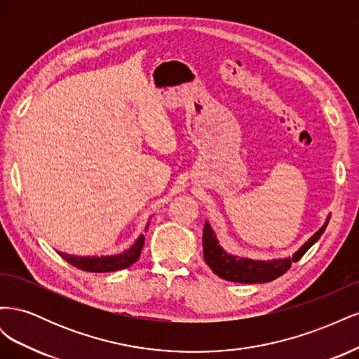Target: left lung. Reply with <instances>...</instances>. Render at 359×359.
Here are the masks:
<instances>
[{
    "mask_svg": "<svg viewBox=\"0 0 359 359\" xmlns=\"http://www.w3.org/2000/svg\"><path fill=\"white\" fill-rule=\"evenodd\" d=\"M331 214H328L327 220L322 224L318 232H314L309 241L304 243L295 253L287 257H280V259H271V260H256V259H248V257H240L236 255L227 253L226 250L220 245L219 240H217V235L212 231L210 222H205L203 226V235H202V243H203V259L208 266L212 269V273L219 277L227 280V281H235V283H245V285H255V283H268V281H273L281 274H285L286 271L292 266L293 262H298V260L304 256V253L316 243L320 235L325 232L330 222Z\"/></svg>",
    "mask_w": 359,
    "mask_h": 359,
    "instance_id": "obj_1",
    "label": "left lung"
}]
</instances>
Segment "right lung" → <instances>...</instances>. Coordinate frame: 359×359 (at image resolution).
Returning <instances> with one entry per match:
<instances>
[{
  "mask_svg": "<svg viewBox=\"0 0 359 359\" xmlns=\"http://www.w3.org/2000/svg\"><path fill=\"white\" fill-rule=\"evenodd\" d=\"M149 222L147 223L145 231L148 229ZM145 243L144 233L137 236V240L130 245L124 252L118 255H107V256H76L58 252L62 259H66L69 264L79 268L82 271H88V273H112V271H119L132 266L140 256L142 247Z\"/></svg>",
  "mask_w": 359,
  "mask_h": 359,
  "instance_id": "add662e5",
  "label": "right lung"
}]
</instances>
